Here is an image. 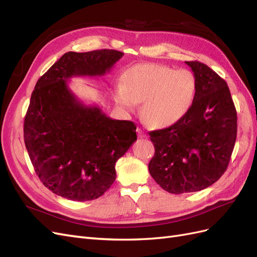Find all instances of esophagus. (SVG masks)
<instances>
[{"label":"esophagus","mask_w":257,"mask_h":257,"mask_svg":"<svg viewBox=\"0 0 257 257\" xmlns=\"http://www.w3.org/2000/svg\"><path fill=\"white\" fill-rule=\"evenodd\" d=\"M137 134H138L139 138H145L146 137L145 132L142 128H139V127H137Z\"/></svg>","instance_id":"esophagus-1"}]
</instances>
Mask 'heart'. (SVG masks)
<instances>
[{
  "instance_id": "heart-1",
  "label": "heart",
  "mask_w": 257,
  "mask_h": 257,
  "mask_svg": "<svg viewBox=\"0 0 257 257\" xmlns=\"http://www.w3.org/2000/svg\"><path fill=\"white\" fill-rule=\"evenodd\" d=\"M122 80L113 90L114 102L128 110L144 102L143 119L152 128H166L181 121L195 98L196 80L188 69L141 63L127 68Z\"/></svg>"
}]
</instances>
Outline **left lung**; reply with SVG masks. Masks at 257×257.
Wrapping results in <instances>:
<instances>
[{"label":"left lung","mask_w":257,"mask_h":257,"mask_svg":"<svg viewBox=\"0 0 257 257\" xmlns=\"http://www.w3.org/2000/svg\"><path fill=\"white\" fill-rule=\"evenodd\" d=\"M185 63L196 80L191 109L175 125L149 133L155 148L150 175L172 194L201 191L219 180L237 138V111L226 81L204 63Z\"/></svg>","instance_id":"1"}]
</instances>
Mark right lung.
Listing matches in <instances>:
<instances>
[{"instance_id":"obj_1","label":"right lung","mask_w":257,"mask_h":257,"mask_svg":"<svg viewBox=\"0 0 257 257\" xmlns=\"http://www.w3.org/2000/svg\"><path fill=\"white\" fill-rule=\"evenodd\" d=\"M123 54L69 51L36 82L23 137L36 175L59 196L77 201L102 196L115 180V162L137 139L133 122L84 105L67 84L76 76H104Z\"/></svg>"}]
</instances>
